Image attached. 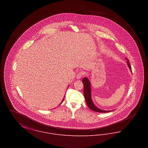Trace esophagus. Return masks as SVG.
I'll list each match as a JSON object with an SVG mask.
<instances>
[{
    "instance_id": "obj_1",
    "label": "esophagus",
    "mask_w": 148,
    "mask_h": 148,
    "mask_svg": "<svg viewBox=\"0 0 148 148\" xmlns=\"http://www.w3.org/2000/svg\"><path fill=\"white\" fill-rule=\"evenodd\" d=\"M82 75H83V74L82 73H79L76 75V78L77 79H81V77H82Z\"/></svg>"
}]
</instances>
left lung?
<instances>
[{
	"label": "left lung",
	"instance_id": "8db88e82",
	"mask_svg": "<svg viewBox=\"0 0 148 148\" xmlns=\"http://www.w3.org/2000/svg\"><path fill=\"white\" fill-rule=\"evenodd\" d=\"M125 59H127V63L129 68L130 69V71H131V73H132V68L131 66L130 65V62L129 61V60L125 58ZM83 83L84 85V95L85 99V101L86 104L88 106V107L89 108V109H90L92 111L96 112H99V113H108V112H110L114 111V110H104L102 109H100L98 108L97 106L94 104V103H93L92 99V88H91V83L89 81V80L87 78V77H85L82 80Z\"/></svg>",
	"mask_w": 148,
	"mask_h": 148
}]
</instances>
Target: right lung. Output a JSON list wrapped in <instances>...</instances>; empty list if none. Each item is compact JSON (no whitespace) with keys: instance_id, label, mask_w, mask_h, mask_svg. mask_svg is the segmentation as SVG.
<instances>
[{"instance_id":"right-lung-1","label":"right lung","mask_w":148,"mask_h":148,"mask_svg":"<svg viewBox=\"0 0 148 148\" xmlns=\"http://www.w3.org/2000/svg\"><path fill=\"white\" fill-rule=\"evenodd\" d=\"M64 96H65V95H64ZM64 99V97L63 99V100H62V103ZM61 103H60V104H61Z\"/></svg>"}]
</instances>
